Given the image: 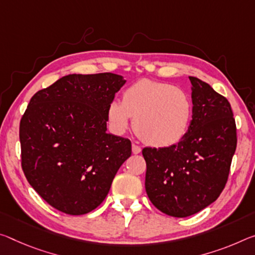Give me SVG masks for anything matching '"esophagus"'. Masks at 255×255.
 Listing matches in <instances>:
<instances>
[{"instance_id": "esophagus-1", "label": "esophagus", "mask_w": 255, "mask_h": 255, "mask_svg": "<svg viewBox=\"0 0 255 255\" xmlns=\"http://www.w3.org/2000/svg\"><path fill=\"white\" fill-rule=\"evenodd\" d=\"M131 149H132V153H134V154H138V153H140V151H142V148H140L138 145H136V144L131 145Z\"/></svg>"}]
</instances>
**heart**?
<instances>
[{
	"label": "heart",
	"instance_id": "b5f03b06",
	"mask_svg": "<svg viewBox=\"0 0 255 255\" xmlns=\"http://www.w3.org/2000/svg\"><path fill=\"white\" fill-rule=\"evenodd\" d=\"M192 101L175 85L142 79L127 87L123 100L108 107L109 123L124 132L134 118L136 134L154 147H168L183 139L192 119Z\"/></svg>",
	"mask_w": 255,
	"mask_h": 255
}]
</instances>
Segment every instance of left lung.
Masks as SVG:
<instances>
[{"mask_svg": "<svg viewBox=\"0 0 255 255\" xmlns=\"http://www.w3.org/2000/svg\"><path fill=\"white\" fill-rule=\"evenodd\" d=\"M193 116L183 139L168 147H145V189L165 215L185 218L213 203L224 191L236 151L230 103L209 84L189 77Z\"/></svg>", "mask_w": 255, "mask_h": 255, "instance_id": "8db88e82", "label": "left lung"}]
</instances>
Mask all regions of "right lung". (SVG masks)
<instances>
[{
	"label": "right lung",
	"mask_w": 255,
	"mask_h": 255,
	"mask_svg": "<svg viewBox=\"0 0 255 255\" xmlns=\"http://www.w3.org/2000/svg\"><path fill=\"white\" fill-rule=\"evenodd\" d=\"M126 80L68 75L30 99L20 120L21 167L51 207L80 216L99 207L131 155L128 138L107 132L108 107Z\"/></svg>",
	"instance_id": "obj_1"
}]
</instances>
